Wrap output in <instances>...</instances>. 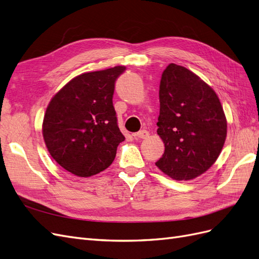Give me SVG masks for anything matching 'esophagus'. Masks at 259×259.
I'll return each mask as SVG.
<instances>
[{
	"instance_id": "34e87169",
	"label": "esophagus",
	"mask_w": 259,
	"mask_h": 259,
	"mask_svg": "<svg viewBox=\"0 0 259 259\" xmlns=\"http://www.w3.org/2000/svg\"><path fill=\"white\" fill-rule=\"evenodd\" d=\"M134 136H135V138H138V139H145V138L149 137V133L146 130H143V131H139L138 133H136V134H134Z\"/></svg>"
}]
</instances>
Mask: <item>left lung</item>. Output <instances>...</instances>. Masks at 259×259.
I'll return each instance as SVG.
<instances>
[{
  "label": "left lung",
  "mask_w": 259,
  "mask_h": 259,
  "mask_svg": "<svg viewBox=\"0 0 259 259\" xmlns=\"http://www.w3.org/2000/svg\"><path fill=\"white\" fill-rule=\"evenodd\" d=\"M158 135L165 150L155 162L175 180H190L213 165L227 136V120L214 90L190 70L169 64L160 82Z\"/></svg>",
  "instance_id": "1"
}]
</instances>
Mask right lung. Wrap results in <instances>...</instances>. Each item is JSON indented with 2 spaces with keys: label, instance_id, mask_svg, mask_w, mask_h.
<instances>
[{
  "label": "right lung",
  "instance_id": "add662e5",
  "mask_svg": "<svg viewBox=\"0 0 259 259\" xmlns=\"http://www.w3.org/2000/svg\"><path fill=\"white\" fill-rule=\"evenodd\" d=\"M124 66L82 73L67 83L46 109L43 137L52 158L79 177L105 170L125 139L112 103Z\"/></svg>",
  "mask_w": 259,
  "mask_h": 259
}]
</instances>
